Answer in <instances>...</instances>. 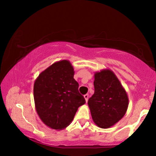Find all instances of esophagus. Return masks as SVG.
<instances>
[{"instance_id":"obj_1","label":"esophagus","mask_w":156,"mask_h":156,"mask_svg":"<svg viewBox=\"0 0 156 156\" xmlns=\"http://www.w3.org/2000/svg\"><path fill=\"white\" fill-rule=\"evenodd\" d=\"M84 98H85V100H86V102H87V100H88V98H89V94H85V95H84Z\"/></svg>"}]
</instances>
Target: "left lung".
Wrapping results in <instances>:
<instances>
[{"mask_svg":"<svg viewBox=\"0 0 156 156\" xmlns=\"http://www.w3.org/2000/svg\"><path fill=\"white\" fill-rule=\"evenodd\" d=\"M94 94L88 100L94 122L106 129L118 122L126 112L127 95L112 71L102 70L95 74Z\"/></svg>","mask_w":156,"mask_h":156,"instance_id":"left-lung-1","label":"left lung"}]
</instances>
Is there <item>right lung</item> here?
Returning <instances> with one entry per match:
<instances>
[{
  "label": "right lung",
  "mask_w": 156,
  "mask_h": 156,
  "mask_svg": "<svg viewBox=\"0 0 156 156\" xmlns=\"http://www.w3.org/2000/svg\"><path fill=\"white\" fill-rule=\"evenodd\" d=\"M73 68L67 60L50 66L34 85L36 112L42 121L54 129H62L73 120L78 108L85 103L73 78Z\"/></svg>",
  "instance_id": "1"
}]
</instances>
